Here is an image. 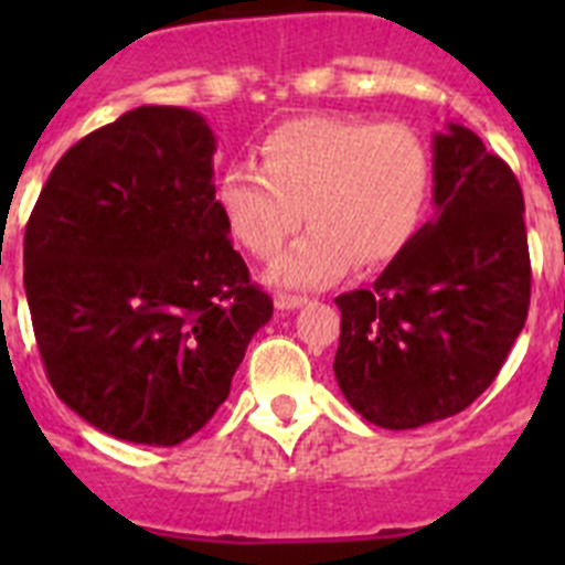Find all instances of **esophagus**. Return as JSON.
Segmentation results:
<instances>
[{
	"label": "esophagus",
	"instance_id": "34e87169",
	"mask_svg": "<svg viewBox=\"0 0 565 565\" xmlns=\"http://www.w3.org/2000/svg\"><path fill=\"white\" fill-rule=\"evenodd\" d=\"M308 299L297 297V294H277V297H274V306H277V311H294V308H302Z\"/></svg>",
	"mask_w": 565,
	"mask_h": 565
}]
</instances>
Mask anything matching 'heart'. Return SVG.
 Masks as SVG:
<instances>
[{
	"instance_id": "obj_1",
	"label": "heart",
	"mask_w": 565,
	"mask_h": 565,
	"mask_svg": "<svg viewBox=\"0 0 565 565\" xmlns=\"http://www.w3.org/2000/svg\"><path fill=\"white\" fill-rule=\"evenodd\" d=\"M257 152L259 169L234 163L221 174L217 206L259 259H271L306 217L311 228L268 274L277 286L322 288L351 263L382 266L407 246L427 206L430 154L402 124L302 115L263 135Z\"/></svg>"
}]
</instances>
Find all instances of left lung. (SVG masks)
I'll return each instance as SVG.
<instances>
[{
  "mask_svg": "<svg viewBox=\"0 0 565 565\" xmlns=\"http://www.w3.org/2000/svg\"><path fill=\"white\" fill-rule=\"evenodd\" d=\"M436 217L379 274L339 294V391L384 430H413L476 402L507 362L529 311L523 192L461 124L433 138Z\"/></svg>",
  "mask_w": 565,
  "mask_h": 565,
  "instance_id": "8db88e82",
  "label": "left lung"
}]
</instances>
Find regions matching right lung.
Returning a JSON list of instances; mask_svg holds the SVG:
<instances>
[{
	"mask_svg": "<svg viewBox=\"0 0 565 565\" xmlns=\"http://www.w3.org/2000/svg\"><path fill=\"white\" fill-rule=\"evenodd\" d=\"M212 154L203 115L129 109L62 154L24 228L50 384L121 441L192 438L274 313L228 239Z\"/></svg>",
	"mask_w": 565,
	"mask_h": 565,
	"instance_id": "obj_1",
	"label": "right lung"
}]
</instances>
